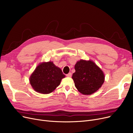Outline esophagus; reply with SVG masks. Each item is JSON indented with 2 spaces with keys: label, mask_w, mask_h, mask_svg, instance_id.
Instances as JSON below:
<instances>
[{
  "label": "esophagus",
  "mask_w": 133,
  "mask_h": 133,
  "mask_svg": "<svg viewBox=\"0 0 133 133\" xmlns=\"http://www.w3.org/2000/svg\"><path fill=\"white\" fill-rule=\"evenodd\" d=\"M66 76H67V77H69V78H70V77H71V76H72V73H69L68 74H67L66 75Z\"/></svg>",
  "instance_id": "obj_1"
}]
</instances>
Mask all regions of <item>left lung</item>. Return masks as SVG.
Segmentation results:
<instances>
[{
	"label": "left lung",
	"mask_w": 133,
	"mask_h": 133,
	"mask_svg": "<svg viewBox=\"0 0 133 133\" xmlns=\"http://www.w3.org/2000/svg\"><path fill=\"white\" fill-rule=\"evenodd\" d=\"M73 74L75 87L84 95H90L96 92L104 81V75L100 67L92 60H80L75 65Z\"/></svg>",
	"instance_id": "1"
}]
</instances>
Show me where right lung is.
Returning <instances> with one entry per match:
<instances>
[{"mask_svg":"<svg viewBox=\"0 0 133 133\" xmlns=\"http://www.w3.org/2000/svg\"><path fill=\"white\" fill-rule=\"evenodd\" d=\"M65 77L61 69L53 62H44L36 67L30 77V82L35 91L49 94L60 85L61 79Z\"/></svg>","mask_w":133,"mask_h":133,"instance_id":"obj_1","label":"right lung"}]
</instances>
